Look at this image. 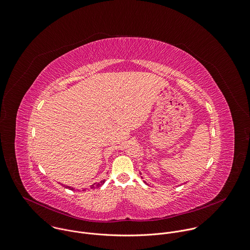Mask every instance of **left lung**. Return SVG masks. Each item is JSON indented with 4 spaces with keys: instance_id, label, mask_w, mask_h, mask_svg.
Listing matches in <instances>:
<instances>
[{
    "instance_id": "8db88e82",
    "label": "left lung",
    "mask_w": 250,
    "mask_h": 250,
    "mask_svg": "<svg viewBox=\"0 0 250 250\" xmlns=\"http://www.w3.org/2000/svg\"><path fill=\"white\" fill-rule=\"evenodd\" d=\"M142 178H143V177H142ZM144 183H145V184H146V185H147V186H148V184H147V183H146V181H144Z\"/></svg>"
}]
</instances>
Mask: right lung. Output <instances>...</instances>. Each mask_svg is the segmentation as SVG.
Instances as JSON below:
<instances>
[{
    "mask_svg": "<svg viewBox=\"0 0 250 250\" xmlns=\"http://www.w3.org/2000/svg\"><path fill=\"white\" fill-rule=\"evenodd\" d=\"M104 182H105V180H102V181H100V182H98V183H95V184H93L90 188H83V190H86V189H93V188H100V187H102L104 184ZM65 188H69V189H71V190H74V188H72V187H69V186H65Z\"/></svg>",
    "mask_w": 250,
    "mask_h": 250,
    "instance_id": "right-lung-1",
    "label": "right lung"
}]
</instances>
